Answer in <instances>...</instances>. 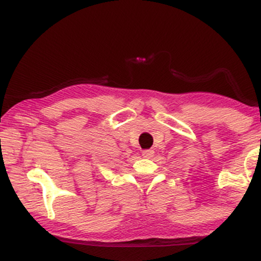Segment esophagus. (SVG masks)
Returning <instances> with one entry per match:
<instances>
[{"instance_id": "34e87169", "label": "esophagus", "mask_w": 261, "mask_h": 261, "mask_svg": "<svg viewBox=\"0 0 261 261\" xmlns=\"http://www.w3.org/2000/svg\"><path fill=\"white\" fill-rule=\"evenodd\" d=\"M154 151L153 149H145V151H142V155L145 158H151L152 155H153Z\"/></svg>"}]
</instances>
